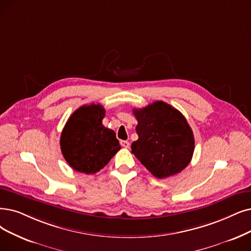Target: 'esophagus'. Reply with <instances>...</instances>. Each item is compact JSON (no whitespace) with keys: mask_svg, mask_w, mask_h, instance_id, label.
Wrapping results in <instances>:
<instances>
[{"mask_svg":"<svg viewBox=\"0 0 251 251\" xmlns=\"http://www.w3.org/2000/svg\"><path fill=\"white\" fill-rule=\"evenodd\" d=\"M120 145L125 148H128L129 147V142L128 141H120Z\"/></svg>","mask_w":251,"mask_h":251,"instance_id":"34e87169","label":"esophagus"}]
</instances>
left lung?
I'll return each mask as SVG.
<instances>
[{"instance_id":"1","label":"left lung","mask_w":251,"mask_h":251,"mask_svg":"<svg viewBox=\"0 0 251 251\" xmlns=\"http://www.w3.org/2000/svg\"><path fill=\"white\" fill-rule=\"evenodd\" d=\"M133 113L139 138L132 143V153L156 178L181 172L195 150L194 133L182 113L163 101L134 108Z\"/></svg>"}]
</instances>
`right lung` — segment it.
I'll return each mask as SVG.
<instances>
[{
  "label": "right lung",
  "instance_id": "obj_1",
  "mask_svg": "<svg viewBox=\"0 0 251 251\" xmlns=\"http://www.w3.org/2000/svg\"><path fill=\"white\" fill-rule=\"evenodd\" d=\"M105 109L100 104L84 105L70 116L61 135V149L75 171L95 174L103 169L120 145L114 131L105 127Z\"/></svg>",
  "mask_w": 251,
  "mask_h": 251
}]
</instances>
